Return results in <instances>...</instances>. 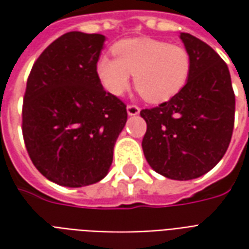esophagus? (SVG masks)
<instances>
[{
    "instance_id": "esophagus-1",
    "label": "esophagus",
    "mask_w": 249,
    "mask_h": 249,
    "mask_svg": "<svg viewBox=\"0 0 249 249\" xmlns=\"http://www.w3.org/2000/svg\"><path fill=\"white\" fill-rule=\"evenodd\" d=\"M126 112H128L129 116H136V114L140 113V108L136 107V105H128V107H126Z\"/></svg>"
}]
</instances>
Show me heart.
<instances>
[{"mask_svg":"<svg viewBox=\"0 0 249 249\" xmlns=\"http://www.w3.org/2000/svg\"><path fill=\"white\" fill-rule=\"evenodd\" d=\"M113 53L116 58L101 57L96 66L104 89L113 96L129 88L133 74L136 89L148 103H165L181 92L192 69V58L184 46L149 37L120 41Z\"/></svg>","mask_w":249,"mask_h":249,"instance_id":"1","label":"heart"}]
</instances>
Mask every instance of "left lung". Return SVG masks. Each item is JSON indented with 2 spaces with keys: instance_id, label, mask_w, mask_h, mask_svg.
Instances as JSON below:
<instances>
[{
  "instance_id": "obj_1",
  "label": "left lung",
  "mask_w": 249,
  "mask_h": 249,
  "mask_svg": "<svg viewBox=\"0 0 249 249\" xmlns=\"http://www.w3.org/2000/svg\"><path fill=\"white\" fill-rule=\"evenodd\" d=\"M180 38L192 58L187 85L167 103L142 109V151L155 172L192 180L209 172L228 149L235 123V94L228 66L189 33Z\"/></svg>"
}]
</instances>
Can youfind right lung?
Segmentation results:
<instances>
[{"label": "right lung", "mask_w": 249, "mask_h": 249, "mask_svg": "<svg viewBox=\"0 0 249 249\" xmlns=\"http://www.w3.org/2000/svg\"><path fill=\"white\" fill-rule=\"evenodd\" d=\"M105 36L69 32L53 41L32 68L22 107L30 160L53 183L80 188L109 172L126 107L105 92L96 66Z\"/></svg>", "instance_id": "add662e5"}]
</instances>
